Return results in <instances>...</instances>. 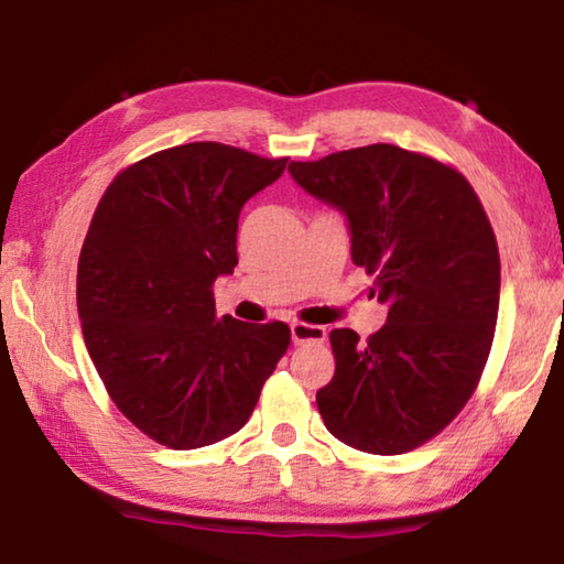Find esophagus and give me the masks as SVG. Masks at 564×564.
Here are the masks:
<instances>
[{"label":"esophagus","instance_id":"obj_1","mask_svg":"<svg viewBox=\"0 0 564 564\" xmlns=\"http://www.w3.org/2000/svg\"><path fill=\"white\" fill-rule=\"evenodd\" d=\"M326 336L328 333L323 326H313V323H301V321L291 323V338L295 346H303V343H323Z\"/></svg>","mask_w":564,"mask_h":564}]
</instances>
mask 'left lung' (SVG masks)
Returning <instances> with one entry per match:
<instances>
[{"label": "left lung", "mask_w": 564, "mask_h": 564, "mask_svg": "<svg viewBox=\"0 0 564 564\" xmlns=\"http://www.w3.org/2000/svg\"><path fill=\"white\" fill-rule=\"evenodd\" d=\"M289 171L348 216L352 263L388 305L366 343L330 330L336 376L316 393L323 423L362 453L415 451L453 423L490 356L500 305L490 218L455 166L393 144L291 161Z\"/></svg>", "instance_id": "8db88e82"}]
</instances>
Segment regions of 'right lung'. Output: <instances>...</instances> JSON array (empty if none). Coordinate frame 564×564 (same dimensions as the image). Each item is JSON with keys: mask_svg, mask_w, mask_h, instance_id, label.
I'll return each mask as SVG.
<instances>
[{"mask_svg": "<svg viewBox=\"0 0 564 564\" xmlns=\"http://www.w3.org/2000/svg\"><path fill=\"white\" fill-rule=\"evenodd\" d=\"M285 164L218 141L164 149L119 171L91 216L84 340L113 405L171 451L241 431L289 350L283 321L218 318L214 301L238 263V214Z\"/></svg>", "mask_w": 564, "mask_h": 564, "instance_id": "obj_1", "label": "right lung"}]
</instances>
